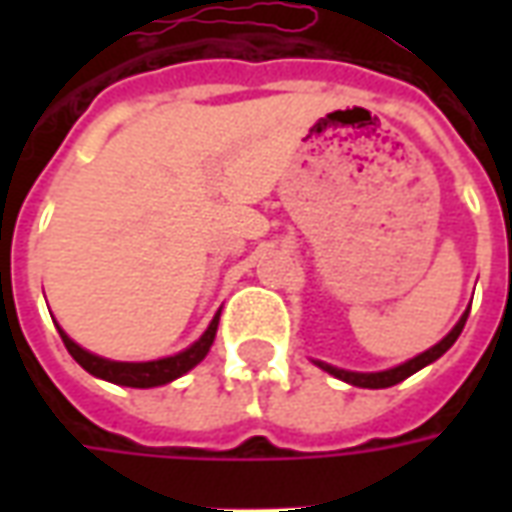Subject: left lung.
<instances>
[{
  "label": "left lung",
  "mask_w": 512,
  "mask_h": 512,
  "mask_svg": "<svg viewBox=\"0 0 512 512\" xmlns=\"http://www.w3.org/2000/svg\"><path fill=\"white\" fill-rule=\"evenodd\" d=\"M466 318H469V312H463V318L458 323H455V329H452L441 343H436L433 348H428L425 354L414 356V359H408V362H403V365L392 367V370H381V373H351V370H340V367H332L326 365V362H315V365L321 367V370H326L329 376L340 378V381H345V384H354V386H362V389H386V386H395L400 384V381H406L408 376H414L417 370H422V367H428L430 362H436L441 354H447L452 348V343L461 337L463 326H466Z\"/></svg>",
  "instance_id": "left-lung-1"
}]
</instances>
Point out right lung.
<instances>
[{"label":"right lung","instance_id":"1","mask_svg":"<svg viewBox=\"0 0 512 512\" xmlns=\"http://www.w3.org/2000/svg\"><path fill=\"white\" fill-rule=\"evenodd\" d=\"M219 315L222 310L213 315L211 326L205 329L200 340L194 345H189L186 351H180L175 356H164V359H153V362H112V359H104V356H95L90 351H84L82 345H76L62 332L60 326V337L68 354L79 362V365L95 378H104V381H112V384L120 386H134V389H150V386H161L175 381L183 373H189L191 367H197L205 359V354L211 351L213 337H216V326H219Z\"/></svg>","mask_w":512,"mask_h":512}]
</instances>
